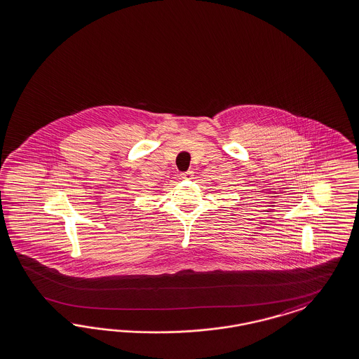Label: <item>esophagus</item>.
<instances>
[{
  "label": "esophagus",
  "instance_id": "esophagus-1",
  "mask_svg": "<svg viewBox=\"0 0 359 359\" xmlns=\"http://www.w3.org/2000/svg\"><path fill=\"white\" fill-rule=\"evenodd\" d=\"M193 172L191 170H189V172H185V173L181 174V178L182 180H190V178H193Z\"/></svg>",
  "mask_w": 359,
  "mask_h": 359
}]
</instances>
